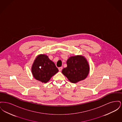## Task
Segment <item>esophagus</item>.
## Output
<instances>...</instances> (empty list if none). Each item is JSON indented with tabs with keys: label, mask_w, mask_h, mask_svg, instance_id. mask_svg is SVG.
I'll list each match as a JSON object with an SVG mask.
<instances>
[{
	"label": "esophagus",
	"mask_w": 122,
	"mask_h": 122,
	"mask_svg": "<svg viewBox=\"0 0 122 122\" xmlns=\"http://www.w3.org/2000/svg\"><path fill=\"white\" fill-rule=\"evenodd\" d=\"M62 69H63V67H60L58 68V70H59V71H61Z\"/></svg>",
	"instance_id": "1"
}]
</instances>
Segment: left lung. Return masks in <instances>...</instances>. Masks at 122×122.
I'll return each mask as SVG.
<instances>
[{
  "instance_id": "8db88e82",
  "label": "left lung",
  "mask_w": 122,
  "mask_h": 122,
  "mask_svg": "<svg viewBox=\"0 0 122 122\" xmlns=\"http://www.w3.org/2000/svg\"><path fill=\"white\" fill-rule=\"evenodd\" d=\"M67 67L62 73L72 83L85 79L89 74L90 67L86 59L81 55L70 57L67 61Z\"/></svg>"
}]
</instances>
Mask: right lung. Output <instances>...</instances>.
Instances as JSON below:
<instances>
[{
  "label": "right lung",
  "mask_w": 122,
  "mask_h": 122,
  "mask_svg": "<svg viewBox=\"0 0 122 122\" xmlns=\"http://www.w3.org/2000/svg\"><path fill=\"white\" fill-rule=\"evenodd\" d=\"M58 71L55 64L45 54L38 55L31 67V72L35 79L45 83Z\"/></svg>",
  "instance_id": "right-lung-1"
}]
</instances>
